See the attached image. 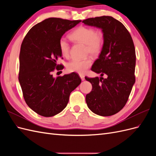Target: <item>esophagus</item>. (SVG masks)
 Masks as SVG:
<instances>
[{
  "mask_svg": "<svg viewBox=\"0 0 156 156\" xmlns=\"http://www.w3.org/2000/svg\"><path fill=\"white\" fill-rule=\"evenodd\" d=\"M79 76H80V77H81L82 81H84V75H81V74H80Z\"/></svg>",
  "mask_w": 156,
  "mask_h": 156,
  "instance_id": "obj_1",
  "label": "esophagus"
}]
</instances>
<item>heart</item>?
Returning a JSON list of instances; mask_svg holds the SVG:
<instances>
[{"label": "heart", "instance_id": "1", "mask_svg": "<svg viewBox=\"0 0 156 156\" xmlns=\"http://www.w3.org/2000/svg\"><path fill=\"white\" fill-rule=\"evenodd\" d=\"M69 37L74 41L85 44L87 53H90L92 56H97L100 54L104 44L103 32L101 30H96L92 27H79L71 33ZM59 48L62 56L68 57L70 47L64 37L59 41ZM92 64V60L90 58L84 60L73 59L67 64V69L70 72L84 74Z\"/></svg>", "mask_w": 156, "mask_h": 156}]
</instances>
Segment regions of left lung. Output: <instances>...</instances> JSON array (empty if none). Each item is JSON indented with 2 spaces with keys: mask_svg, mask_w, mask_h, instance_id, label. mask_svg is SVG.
<instances>
[{
  "mask_svg": "<svg viewBox=\"0 0 156 156\" xmlns=\"http://www.w3.org/2000/svg\"><path fill=\"white\" fill-rule=\"evenodd\" d=\"M83 23L100 28L104 34L103 49L91 68L101 77H85L92 85L86 96L87 104L96 115L112 116L125 106L135 82L133 41L124 25L112 17L88 18ZM104 74L106 79L102 77Z\"/></svg>",
  "mask_w": 156,
  "mask_h": 156,
  "instance_id": "1",
  "label": "left lung"
}]
</instances>
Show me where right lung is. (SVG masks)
<instances>
[{
	"instance_id": "right-lung-1",
	"label": "right lung",
	"mask_w": 156,
	"mask_h": 156,
	"mask_svg": "<svg viewBox=\"0 0 156 156\" xmlns=\"http://www.w3.org/2000/svg\"><path fill=\"white\" fill-rule=\"evenodd\" d=\"M81 20L46 19L32 27L21 46L19 81L27 105L45 117L58 114L66 107L70 93L81 79L74 72L53 77L55 69H62L59 41Z\"/></svg>"
}]
</instances>
